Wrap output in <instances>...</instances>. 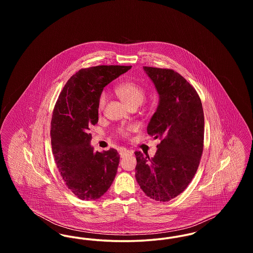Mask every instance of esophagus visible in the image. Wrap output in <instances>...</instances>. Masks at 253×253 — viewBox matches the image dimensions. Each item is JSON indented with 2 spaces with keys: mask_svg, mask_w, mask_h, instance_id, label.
Masks as SVG:
<instances>
[{
  "mask_svg": "<svg viewBox=\"0 0 253 253\" xmlns=\"http://www.w3.org/2000/svg\"><path fill=\"white\" fill-rule=\"evenodd\" d=\"M132 151H129V150H126V149H121L120 151V155L121 157H125L126 156H131L132 155Z\"/></svg>",
  "mask_w": 253,
  "mask_h": 253,
  "instance_id": "1",
  "label": "esophagus"
}]
</instances>
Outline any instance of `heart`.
Returning a JSON list of instances; mask_svg holds the SVG:
<instances>
[{"label":"heart","mask_w":253,"mask_h":253,"mask_svg":"<svg viewBox=\"0 0 253 253\" xmlns=\"http://www.w3.org/2000/svg\"><path fill=\"white\" fill-rule=\"evenodd\" d=\"M115 91H116V94L121 97V100L128 107L139 106L144 100V89L133 82H124L121 84L118 85ZM106 101H107V95L105 93H102L98 97V102H97L98 110H102L104 108ZM132 127L121 129V133L122 135L126 136L132 131Z\"/></svg>","instance_id":"b5f03b06"}]
</instances>
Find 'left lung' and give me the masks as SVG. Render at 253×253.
<instances>
[{"instance_id":"left-lung-1","label":"left lung","mask_w":253,"mask_h":253,"mask_svg":"<svg viewBox=\"0 0 253 253\" xmlns=\"http://www.w3.org/2000/svg\"><path fill=\"white\" fill-rule=\"evenodd\" d=\"M159 96L147 126L161 142L153 158L135 152V179L150 198L167 202L188 187L199 166L204 141V112L195 89L170 69L144 66Z\"/></svg>"}]
</instances>
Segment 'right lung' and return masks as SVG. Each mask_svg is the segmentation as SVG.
I'll use <instances>...</instances> for the list:
<instances>
[{"label": "right lung", "instance_id": "right-lung-1", "mask_svg": "<svg viewBox=\"0 0 253 253\" xmlns=\"http://www.w3.org/2000/svg\"><path fill=\"white\" fill-rule=\"evenodd\" d=\"M132 66L100 65L82 69L64 85L51 121V145L68 189L82 200L108 191L120 163L117 150L94 152L89 127L98 121V97L104 87Z\"/></svg>", "mask_w": 253, "mask_h": 253}]
</instances>
